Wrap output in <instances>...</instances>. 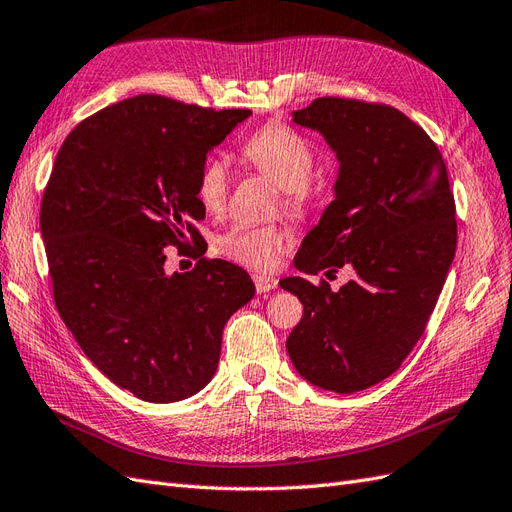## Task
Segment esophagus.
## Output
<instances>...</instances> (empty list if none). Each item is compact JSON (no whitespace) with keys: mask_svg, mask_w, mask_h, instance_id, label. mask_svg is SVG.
<instances>
[{"mask_svg":"<svg viewBox=\"0 0 512 512\" xmlns=\"http://www.w3.org/2000/svg\"><path fill=\"white\" fill-rule=\"evenodd\" d=\"M253 281H255L257 294H268L272 290H277V285H279V281L274 277H268V274H255Z\"/></svg>","mask_w":512,"mask_h":512,"instance_id":"obj_1","label":"esophagus"}]
</instances>
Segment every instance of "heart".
<instances>
[{
    "label": "heart",
    "instance_id": "1",
    "mask_svg": "<svg viewBox=\"0 0 512 512\" xmlns=\"http://www.w3.org/2000/svg\"><path fill=\"white\" fill-rule=\"evenodd\" d=\"M242 155L261 173L268 175L287 192V203L303 207L309 188L307 183L316 168V157L309 144L287 125H266L248 138ZM229 192V164L222 155H209L196 181V196L207 212H220ZM287 233L272 225H233L216 240V251L235 264L270 270L285 251Z\"/></svg>",
    "mask_w": 512,
    "mask_h": 512
}]
</instances>
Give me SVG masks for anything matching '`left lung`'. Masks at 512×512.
Listing matches in <instances>:
<instances>
[{"instance_id": "1", "label": "left lung", "mask_w": 512, "mask_h": 512, "mask_svg": "<svg viewBox=\"0 0 512 512\" xmlns=\"http://www.w3.org/2000/svg\"><path fill=\"white\" fill-rule=\"evenodd\" d=\"M339 164L333 201L279 285L303 303L287 355L307 383L355 393L385 381L422 337L456 251L448 170L426 131L389 106L322 97L292 112ZM356 272L337 293L305 273Z\"/></svg>"}]
</instances>
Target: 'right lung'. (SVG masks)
<instances>
[{
  "mask_svg": "<svg viewBox=\"0 0 512 512\" xmlns=\"http://www.w3.org/2000/svg\"><path fill=\"white\" fill-rule=\"evenodd\" d=\"M251 114L140 95L90 116L58 151L41 207L58 313L90 363L144 402L212 381L222 329L255 296L229 261L164 268L166 246L199 238L207 153Z\"/></svg>",
  "mask_w": 512,
  "mask_h": 512,
  "instance_id": "obj_1",
  "label": "right lung"
}]
</instances>
